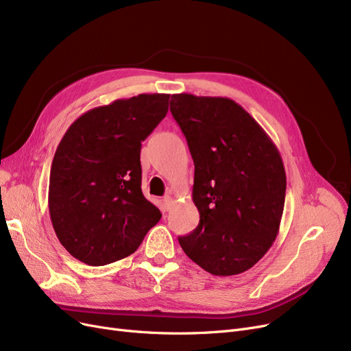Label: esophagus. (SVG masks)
<instances>
[{
  "mask_svg": "<svg viewBox=\"0 0 351 351\" xmlns=\"http://www.w3.org/2000/svg\"><path fill=\"white\" fill-rule=\"evenodd\" d=\"M162 202H163V209H165V210H169L171 206H172V204H173L172 196H171V195H166V196L163 197Z\"/></svg>",
  "mask_w": 351,
  "mask_h": 351,
  "instance_id": "34e87169",
  "label": "esophagus"
}]
</instances>
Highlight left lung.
I'll return each instance as SVG.
<instances>
[{
  "instance_id": "left-lung-1",
  "label": "left lung",
  "mask_w": 351,
  "mask_h": 351,
  "mask_svg": "<svg viewBox=\"0 0 351 351\" xmlns=\"http://www.w3.org/2000/svg\"><path fill=\"white\" fill-rule=\"evenodd\" d=\"M171 112L193 159L192 199L199 210L180 247L213 276L247 271L280 230L287 188L280 152L231 99L172 95Z\"/></svg>"
}]
</instances>
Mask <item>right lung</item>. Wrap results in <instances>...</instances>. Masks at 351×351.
<instances>
[{"label":"right lung","instance_id":"1","mask_svg":"<svg viewBox=\"0 0 351 351\" xmlns=\"http://www.w3.org/2000/svg\"><path fill=\"white\" fill-rule=\"evenodd\" d=\"M171 95L114 100L67 129L51 165L49 210L62 245L100 267L139 248L162 213L142 193V142L167 113Z\"/></svg>","mask_w":351,"mask_h":351}]
</instances>
